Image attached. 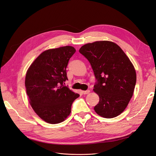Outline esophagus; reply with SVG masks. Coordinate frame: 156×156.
Returning a JSON list of instances; mask_svg holds the SVG:
<instances>
[{"mask_svg":"<svg viewBox=\"0 0 156 156\" xmlns=\"http://www.w3.org/2000/svg\"><path fill=\"white\" fill-rule=\"evenodd\" d=\"M90 93V90H84V91H83V94H88Z\"/></svg>","mask_w":156,"mask_h":156,"instance_id":"34e87169","label":"esophagus"}]
</instances>
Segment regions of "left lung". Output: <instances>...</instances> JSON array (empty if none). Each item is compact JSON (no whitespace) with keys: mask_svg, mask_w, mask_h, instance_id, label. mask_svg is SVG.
<instances>
[{"mask_svg":"<svg viewBox=\"0 0 156 156\" xmlns=\"http://www.w3.org/2000/svg\"><path fill=\"white\" fill-rule=\"evenodd\" d=\"M79 53L90 63L97 81L94 91L100 101L94 111L106 119L119 116L133 94L136 80L133 65L120 47L109 41L87 44Z\"/></svg>","mask_w":156,"mask_h":156,"instance_id":"8db88e82","label":"left lung"}]
</instances>
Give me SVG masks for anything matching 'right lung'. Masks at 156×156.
<instances>
[{"mask_svg":"<svg viewBox=\"0 0 156 156\" xmlns=\"http://www.w3.org/2000/svg\"><path fill=\"white\" fill-rule=\"evenodd\" d=\"M75 51L72 46L46 50L27 72L25 83L30 104L39 117L49 124L65 120L73 101L79 96L64 84L68 80L69 60Z\"/></svg>","mask_w":156,"mask_h":156,"instance_id":"add662e5","label":"right lung"}]
</instances>
